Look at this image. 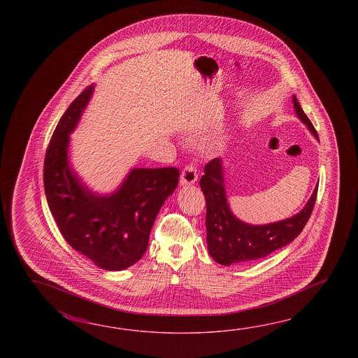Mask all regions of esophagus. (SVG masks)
<instances>
[{
    "instance_id": "esophagus-1",
    "label": "esophagus",
    "mask_w": 358,
    "mask_h": 358,
    "mask_svg": "<svg viewBox=\"0 0 358 358\" xmlns=\"http://www.w3.org/2000/svg\"><path fill=\"white\" fill-rule=\"evenodd\" d=\"M197 169L194 165H188L185 166V169L182 171V176H180V185L182 187H187V185H192L194 182H197Z\"/></svg>"
}]
</instances>
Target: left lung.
I'll use <instances>...</instances> for the list:
<instances>
[{
	"label": "left lung",
	"instance_id": "8db88e82",
	"mask_svg": "<svg viewBox=\"0 0 358 358\" xmlns=\"http://www.w3.org/2000/svg\"><path fill=\"white\" fill-rule=\"evenodd\" d=\"M294 111L299 120L319 139L317 131L302 107L293 96ZM206 198V230L208 253L217 264L231 265L266 257L267 255L289 244L303 230L311 216L317 196V187L303 208L294 216L264 225H252L239 220L231 213L225 190L224 166L221 159H213L206 164L205 176L199 180Z\"/></svg>",
	"mask_w": 358,
	"mask_h": 358
}]
</instances>
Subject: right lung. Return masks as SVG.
Listing matches in <instances>:
<instances>
[{
    "mask_svg": "<svg viewBox=\"0 0 358 358\" xmlns=\"http://www.w3.org/2000/svg\"><path fill=\"white\" fill-rule=\"evenodd\" d=\"M93 91L91 84L61 116L47 148L45 192L65 241L94 265L120 271L145 255L155 219L178 185L179 170L134 168L110 194L90 189L70 165L69 143Z\"/></svg>",
    "mask_w": 358,
    "mask_h": 358,
    "instance_id": "add662e5",
    "label": "right lung"
}]
</instances>
